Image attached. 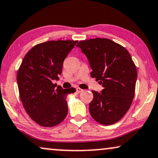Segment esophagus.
Wrapping results in <instances>:
<instances>
[{
  "instance_id": "obj_1",
  "label": "esophagus",
  "mask_w": 158,
  "mask_h": 158,
  "mask_svg": "<svg viewBox=\"0 0 158 158\" xmlns=\"http://www.w3.org/2000/svg\"><path fill=\"white\" fill-rule=\"evenodd\" d=\"M76 91H77V93H80V92H83V89H81V88H79V87H77V89H76Z\"/></svg>"
}]
</instances>
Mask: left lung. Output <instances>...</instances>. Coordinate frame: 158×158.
Masks as SVG:
<instances>
[{
    "mask_svg": "<svg viewBox=\"0 0 158 158\" xmlns=\"http://www.w3.org/2000/svg\"><path fill=\"white\" fill-rule=\"evenodd\" d=\"M92 69L91 77L102 84L101 92L92 90L91 116L102 125L120 121L133 101L137 78L136 67L124 47L107 38H94L77 44Z\"/></svg>",
    "mask_w": 158,
    "mask_h": 158,
    "instance_id": "left-lung-1",
    "label": "left lung"
}]
</instances>
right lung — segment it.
I'll return each instance as SVG.
<instances>
[{
	"label": "right lung",
	"mask_w": 158,
	"mask_h": 158,
	"mask_svg": "<svg viewBox=\"0 0 158 158\" xmlns=\"http://www.w3.org/2000/svg\"><path fill=\"white\" fill-rule=\"evenodd\" d=\"M77 43L45 42L31 48L23 58L16 76L19 97L29 116L41 127H55L68 114L66 98L75 88H56L52 80L59 79L64 60Z\"/></svg>",
	"instance_id": "obj_1"
}]
</instances>
